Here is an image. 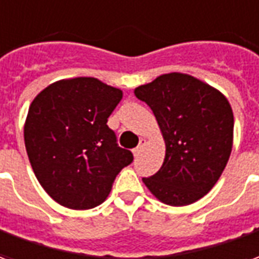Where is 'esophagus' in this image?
I'll use <instances>...</instances> for the list:
<instances>
[{"label": "esophagus", "instance_id": "obj_1", "mask_svg": "<svg viewBox=\"0 0 259 259\" xmlns=\"http://www.w3.org/2000/svg\"><path fill=\"white\" fill-rule=\"evenodd\" d=\"M144 146H146V140H144V139H142V140H140V143H139V146L135 148V154L136 155L139 154V153H140V151L143 150V147H144Z\"/></svg>", "mask_w": 259, "mask_h": 259}]
</instances>
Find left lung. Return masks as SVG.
I'll list each match as a JSON object with an SVG mask.
<instances>
[{"mask_svg": "<svg viewBox=\"0 0 259 259\" xmlns=\"http://www.w3.org/2000/svg\"><path fill=\"white\" fill-rule=\"evenodd\" d=\"M151 108L165 140V158L150 192L171 206L191 205L220 178L233 147L234 117L222 92L192 75L169 73L135 90Z\"/></svg>", "mask_w": 259, "mask_h": 259, "instance_id": "1", "label": "left lung"}]
</instances>
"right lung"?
<instances>
[{
    "label": "right lung",
    "mask_w": 259,
    "mask_h": 259,
    "mask_svg": "<svg viewBox=\"0 0 259 259\" xmlns=\"http://www.w3.org/2000/svg\"><path fill=\"white\" fill-rule=\"evenodd\" d=\"M122 91L91 77L57 81L33 99L25 122L30 165L52 198L75 210L102 203L120 169L133 161L108 117Z\"/></svg>",
    "instance_id": "add662e5"
}]
</instances>
